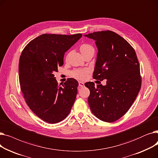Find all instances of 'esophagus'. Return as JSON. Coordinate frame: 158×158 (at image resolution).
<instances>
[{
  "instance_id": "obj_1",
  "label": "esophagus",
  "mask_w": 158,
  "mask_h": 158,
  "mask_svg": "<svg viewBox=\"0 0 158 158\" xmlns=\"http://www.w3.org/2000/svg\"><path fill=\"white\" fill-rule=\"evenodd\" d=\"M84 86H85V85H84L83 82H81V81H79V88L84 87Z\"/></svg>"
}]
</instances>
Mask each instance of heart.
Masks as SVG:
<instances>
[{
	"label": "heart",
	"instance_id": "1",
	"mask_svg": "<svg viewBox=\"0 0 158 158\" xmlns=\"http://www.w3.org/2000/svg\"><path fill=\"white\" fill-rule=\"evenodd\" d=\"M91 50H94V47L87 44H82L80 47V51L82 54H84L86 52L91 51ZM89 72L88 69H76L74 70L71 72V76L75 78L80 79V80H84L87 77V75Z\"/></svg>",
	"mask_w": 158,
	"mask_h": 158
}]
</instances>
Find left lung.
I'll list each match as a JSON object with an SVG mask.
<instances>
[{"mask_svg":"<svg viewBox=\"0 0 158 158\" xmlns=\"http://www.w3.org/2000/svg\"><path fill=\"white\" fill-rule=\"evenodd\" d=\"M98 48L94 79L106 80V85L87 82L90 94L88 104L97 118L106 122L120 118L129 110L142 84L139 64L134 48L111 31L89 33Z\"/></svg>","mask_w":158,"mask_h":158,"instance_id":"8db88e82","label":"left lung"}]
</instances>
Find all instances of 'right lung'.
<instances>
[{
    "label": "right lung",
    "instance_id": "obj_1",
    "mask_svg": "<svg viewBox=\"0 0 158 158\" xmlns=\"http://www.w3.org/2000/svg\"><path fill=\"white\" fill-rule=\"evenodd\" d=\"M82 36L41 35L31 41L21 54L19 73L25 101L33 113L47 123L64 120L76 100L78 82L69 78L58 85L53 73L63 64L64 53Z\"/></svg>",
    "mask_w": 158,
    "mask_h": 158
}]
</instances>
